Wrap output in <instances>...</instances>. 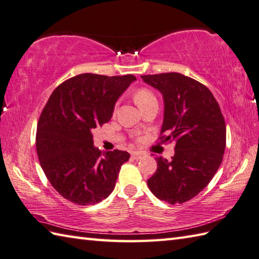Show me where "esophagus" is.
Masks as SVG:
<instances>
[{"label":"esophagus","instance_id":"esophagus-1","mask_svg":"<svg viewBox=\"0 0 259 259\" xmlns=\"http://www.w3.org/2000/svg\"><path fill=\"white\" fill-rule=\"evenodd\" d=\"M143 155H144V153H142L140 151H135V152L132 153V157H133V159H135V160H140Z\"/></svg>","mask_w":259,"mask_h":259}]
</instances>
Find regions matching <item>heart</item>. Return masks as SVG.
Segmentation results:
<instances>
[{"label":"heart","instance_id":"obj_1","mask_svg":"<svg viewBox=\"0 0 259 259\" xmlns=\"http://www.w3.org/2000/svg\"><path fill=\"white\" fill-rule=\"evenodd\" d=\"M134 99H135V103L139 105V107L143 106V105L152 102V100H156V98H155L154 95H153V93L150 92L149 89H145V88L139 89V91L135 93Z\"/></svg>","mask_w":259,"mask_h":259}]
</instances>
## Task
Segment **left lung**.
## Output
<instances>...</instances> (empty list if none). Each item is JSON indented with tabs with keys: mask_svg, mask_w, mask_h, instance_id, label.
Instances as JSON below:
<instances>
[{
	"mask_svg": "<svg viewBox=\"0 0 259 259\" xmlns=\"http://www.w3.org/2000/svg\"><path fill=\"white\" fill-rule=\"evenodd\" d=\"M141 77L163 97L162 142L176 141L171 161L155 159L157 168L147 186L157 199L183 203L208 186L223 162L224 116L209 89L192 78L178 72Z\"/></svg>",
	"mask_w": 259,
	"mask_h": 259,
	"instance_id": "1",
	"label": "left lung"
}]
</instances>
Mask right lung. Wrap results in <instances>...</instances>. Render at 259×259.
Instances as JSON below:
<instances>
[{
    "mask_svg": "<svg viewBox=\"0 0 259 259\" xmlns=\"http://www.w3.org/2000/svg\"><path fill=\"white\" fill-rule=\"evenodd\" d=\"M133 75L81 73L58 86L42 110L35 146L42 170L57 192L79 205L106 199L115 188L125 151L100 152L92 132L109 122Z\"/></svg>",
    "mask_w": 259,
    "mask_h": 259,
    "instance_id": "1",
    "label": "right lung"
}]
</instances>
